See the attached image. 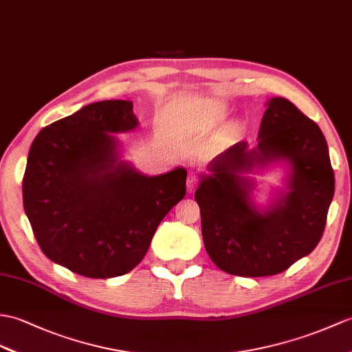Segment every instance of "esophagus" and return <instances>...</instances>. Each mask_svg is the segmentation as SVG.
Segmentation results:
<instances>
[{"instance_id":"34e87169","label":"esophagus","mask_w":352,"mask_h":352,"mask_svg":"<svg viewBox=\"0 0 352 352\" xmlns=\"http://www.w3.org/2000/svg\"><path fill=\"white\" fill-rule=\"evenodd\" d=\"M198 177L195 174H189V177H187V192L193 193L196 190V187H198Z\"/></svg>"}]
</instances>
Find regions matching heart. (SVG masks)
I'll return each mask as SVG.
<instances>
[{"label":"heart","instance_id":"1","mask_svg":"<svg viewBox=\"0 0 352 352\" xmlns=\"http://www.w3.org/2000/svg\"><path fill=\"white\" fill-rule=\"evenodd\" d=\"M228 108L223 103L210 100L175 99L169 102L163 109V122L175 133L204 132L219 124L226 116ZM236 127L231 126L226 130L228 136H234Z\"/></svg>","mask_w":352,"mask_h":352}]
</instances>
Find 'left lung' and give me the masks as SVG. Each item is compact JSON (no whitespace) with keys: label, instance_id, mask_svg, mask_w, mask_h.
<instances>
[{"label":"left lung","instance_id":"1","mask_svg":"<svg viewBox=\"0 0 352 352\" xmlns=\"http://www.w3.org/2000/svg\"><path fill=\"white\" fill-rule=\"evenodd\" d=\"M265 104L255 148L241 141L220 153L195 192L208 256L234 276H273L307 256L324 234L334 195L321 129L288 99L273 97ZM273 164L289 168L285 189L259 209L247 174Z\"/></svg>","mask_w":352,"mask_h":352}]
</instances>
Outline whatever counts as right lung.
Listing matches in <instances>:
<instances>
[{
	"label": "right lung",
	"mask_w": 352,
	"mask_h": 352,
	"mask_svg": "<svg viewBox=\"0 0 352 352\" xmlns=\"http://www.w3.org/2000/svg\"><path fill=\"white\" fill-rule=\"evenodd\" d=\"M138 126L132 102L103 100L46 126L32 141L23 210L55 264L93 279L132 272L184 198V168L150 177L121 160L113 133Z\"/></svg>",
	"instance_id": "add662e5"
}]
</instances>
